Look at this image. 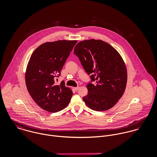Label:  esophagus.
I'll return each instance as SVG.
<instances>
[{"instance_id": "obj_1", "label": "esophagus", "mask_w": 157, "mask_h": 157, "mask_svg": "<svg viewBox=\"0 0 157 157\" xmlns=\"http://www.w3.org/2000/svg\"><path fill=\"white\" fill-rule=\"evenodd\" d=\"M79 89V87H75V88H74V90H77Z\"/></svg>"}]
</instances>
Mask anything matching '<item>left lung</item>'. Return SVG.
Segmentation results:
<instances>
[{
    "label": "left lung",
    "instance_id": "obj_1",
    "mask_svg": "<svg viewBox=\"0 0 157 157\" xmlns=\"http://www.w3.org/2000/svg\"><path fill=\"white\" fill-rule=\"evenodd\" d=\"M74 54L90 75L88 95L83 97L85 104L96 111L112 108L123 95L127 83V69L120 54L109 44L94 39L78 43Z\"/></svg>",
    "mask_w": 157,
    "mask_h": 157
}]
</instances>
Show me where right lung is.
Returning <instances> with one entry per match:
<instances>
[{
    "instance_id": "obj_1",
    "label": "right lung",
    "mask_w": 157,
    "mask_h": 157,
    "mask_svg": "<svg viewBox=\"0 0 157 157\" xmlns=\"http://www.w3.org/2000/svg\"><path fill=\"white\" fill-rule=\"evenodd\" d=\"M77 40H58L46 42L36 49L28 62L25 72L28 91L34 101L50 112L66 108L72 96L64 81L55 83Z\"/></svg>"
}]
</instances>
